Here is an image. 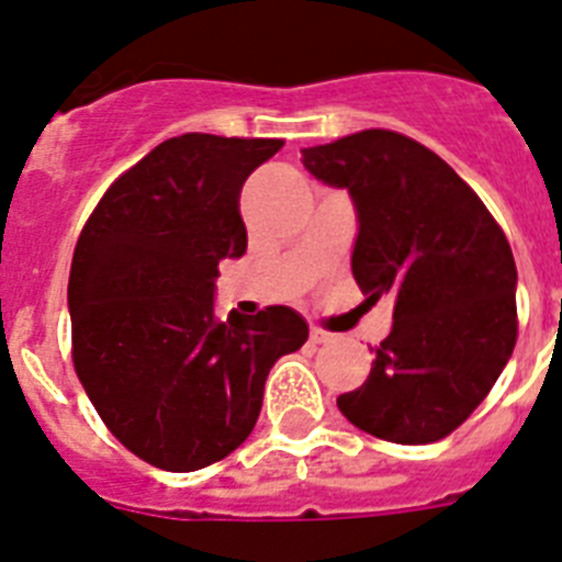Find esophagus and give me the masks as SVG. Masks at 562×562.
Wrapping results in <instances>:
<instances>
[{"label": "esophagus", "mask_w": 562, "mask_h": 562, "mask_svg": "<svg viewBox=\"0 0 562 562\" xmlns=\"http://www.w3.org/2000/svg\"><path fill=\"white\" fill-rule=\"evenodd\" d=\"M310 342H312V346H326V342H331V335H329V331H324V329H312L310 331Z\"/></svg>", "instance_id": "34e87169"}]
</instances>
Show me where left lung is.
Segmentation results:
<instances>
[{"mask_svg":"<svg viewBox=\"0 0 562 562\" xmlns=\"http://www.w3.org/2000/svg\"><path fill=\"white\" fill-rule=\"evenodd\" d=\"M301 154L315 180L346 188L355 202L360 290L369 301L394 297V326L369 380L337 396V408L376 439H445L513 357V247L479 193L405 134L366 128Z\"/></svg>","mask_w":562,"mask_h":562,"instance_id":"left-lung-1","label":"left lung"}]
</instances>
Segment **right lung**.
Listing matches in <instances>:
<instances>
[{
  "label": "right lung",
  "mask_w": 562,
  "mask_h": 562,
  "mask_svg": "<svg viewBox=\"0 0 562 562\" xmlns=\"http://www.w3.org/2000/svg\"><path fill=\"white\" fill-rule=\"evenodd\" d=\"M284 140L180 134L109 186L69 270L72 362L123 448L168 473L225 459L256 428L278 357L310 326L290 306L220 321L222 258H241V186Z\"/></svg>",
  "instance_id": "obj_1"
}]
</instances>
